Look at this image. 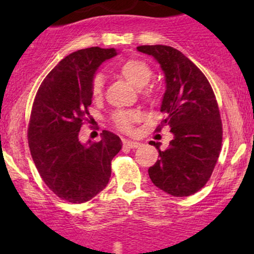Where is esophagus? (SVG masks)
<instances>
[{
	"instance_id": "obj_1",
	"label": "esophagus",
	"mask_w": 254,
	"mask_h": 254,
	"mask_svg": "<svg viewBox=\"0 0 254 254\" xmlns=\"http://www.w3.org/2000/svg\"><path fill=\"white\" fill-rule=\"evenodd\" d=\"M124 147H127V148H131V149H135V148H138L141 143L139 142H136V141H130V139H124Z\"/></svg>"
}]
</instances>
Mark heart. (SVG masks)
Wrapping results in <instances>:
<instances>
[{
    "instance_id": "1",
    "label": "heart",
    "mask_w": 254,
    "mask_h": 254,
    "mask_svg": "<svg viewBox=\"0 0 254 254\" xmlns=\"http://www.w3.org/2000/svg\"><path fill=\"white\" fill-rule=\"evenodd\" d=\"M119 72L125 80L130 84H132L135 88H143L149 83L151 75V68L144 61L137 60V58H130V60L125 61L124 63L121 64L119 66ZM104 87V77L103 75L99 72L95 74L92 80V95L93 98H99L103 93ZM148 97L150 93H148ZM137 119V115L133 112H124V111H118L113 115V122L117 125L121 130L123 131H130L132 129V123Z\"/></svg>"
}]
</instances>
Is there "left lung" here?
Wrapping results in <instances>:
<instances>
[{"mask_svg": "<svg viewBox=\"0 0 254 254\" xmlns=\"http://www.w3.org/2000/svg\"><path fill=\"white\" fill-rule=\"evenodd\" d=\"M165 74L160 111L173 139L148 173L156 188L174 197L196 193L211 177L222 144V123L214 92L204 74L185 55L167 45H142Z\"/></svg>", "mask_w": 254, "mask_h": 254, "instance_id": "8db88e82", "label": "left lung"}]
</instances>
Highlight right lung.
Returning <instances> with one entry per match:
<instances>
[{
  "mask_svg": "<svg viewBox=\"0 0 254 254\" xmlns=\"http://www.w3.org/2000/svg\"><path fill=\"white\" fill-rule=\"evenodd\" d=\"M116 49H82L63 58L46 75L32 106L28 145L40 177L69 203H84L109 184L111 161L122 149L119 136L104 130L98 142L78 133L92 104V80Z\"/></svg>",
  "mask_w": 254,
  "mask_h": 254,
  "instance_id": "right-lung-1",
  "label": "right lung"
}]
</instances>
